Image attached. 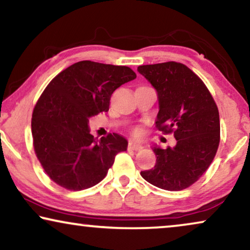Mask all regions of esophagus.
<instances>
[{"instance_id":"esophagus-1","label":"esophagus","mask_w":250,"mask_h":250,"mask_svg":"<svg viewBox=\"0 0 250 250\" xmlns=\"http://www.w3.org/2000/svg\"><path fill=\"white\" fill-rule=\"evenodd\" d=\"M128 149L129 150H134V151H138V150L142 149V145L135 142V141H128Z\"/></svg>"}]
</instances>
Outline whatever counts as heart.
I'll use <instances>...</instances> for the list:
<instances>
[{"instance_id": "1", "label": "heart", "mask_w": 250, "mask_h": 250, "mask_svg": "<svg viewBox=\"0 0 250 250\" xmlns=\"http://www.w3.org/2000/svg\"><path fill=\"white\" fill-rule=\"evenodd\" d=\"M142 134V128L140 127V126H136V127L133 128L132 131V135L135 136V138H139V136H141Z\"/></svg>"}]
</instances>
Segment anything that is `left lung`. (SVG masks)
Returning a JSON list of instances; mask_svg holds the SVG:
<instances>
[{
	"instance_id": "obj_1",
	"label": "left lung",
	"mask_w": 250,
	"mask_h": 250,
	"mask_svg": "<svg viewBox=\"0 0 250 250\" xmlns=\"http://www.w3.org/2000/svg\"><path fill=\"white\" fill-rule=\"evenodd\" d=\"M138 70L158 92L156 128L176 139L174 148H153L156 165L141 176L160 189L184 190L200 179L217 152V105L204 82L186 64L167 61L139 66Z\"/></svg>"
}]
</instances>
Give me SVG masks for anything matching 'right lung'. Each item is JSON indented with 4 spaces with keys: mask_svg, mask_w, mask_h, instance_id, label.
Returning <instances> with one entry per match:
<instances>
[{
    "mask_svg": "<svg viewBox=\"0 0 250 250\" xmlns=\"http://www.w3.org/2000/svg\"><path fill=\"white\" fill-rule=\"evenodd\" d=\"M136 78L129 67L84 60L47 84L32 116L34 151L46 175L70 191L94 187L107 175L127 141L116 133L101 140L88 131V118L109 110L116 88Z\"/></svg>",
    "mask_w": 250,
    "mask_h": 250,
    "instance_id": "1",
    "label": "right lung"
}]
</instances>
